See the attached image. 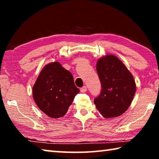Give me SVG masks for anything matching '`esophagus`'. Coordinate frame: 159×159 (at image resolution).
I'll return each mask as SVG.
<instances>
[{
  "mask_svg": "<svg viewBox=\"0 0 159 159\" xmlns=\"http://www.w3.org/2000/svg\"><path fill=\"white\" fill-rule=\"evenodd\" d=\"M80 90L81 93H85L87 91V88H86V86H83V87L80 88Z\"/></svg>",
  "mask_w": 159,
  "mask_h": 159,
  "instance_id": "1",
  "label": "esophagus"
}]
</instances>
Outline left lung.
<instances>
[{"label": "left lung", "mask_w": 159, "mask_h": 159, "mask_svg": "<svg viewBox=\"0 0 159 159\" xmlns=\"http://www.w3.org/2000/svg\"><path fill=\"white\" fill-rule=\"evenodd\" d=\"M96 69L102 84L101 93L94 99L97 109L106 118L119 116L130 107L135 94L133 75L113 55L99 59Z\"/></svg>", "instance_id": "8db88e82"}]
</instances>
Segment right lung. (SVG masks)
<instances>
[{
	"label": "right lung",
	"mask_w": 159,
	"mask_h": 159,
	"mask_svg": "<svg viewBox=\"0 0 159 159\" xmlns=\"http://www.w3.org/2000/svg\"><path fill=\"white\" fill-rule=\"evenodd\" d=\"M79 89L72 74L55 61L45 65L33 87L36 105L50 118H58L66 114Z\"/></svg>",
	"instance_id": "right-lung-1"
}]
</instances>
